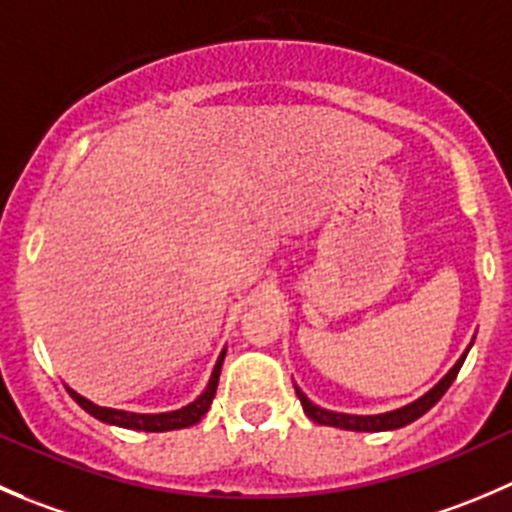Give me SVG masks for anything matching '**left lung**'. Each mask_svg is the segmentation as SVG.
<instances>
[{"instance_id":"8db88e82","label":"left lung","mask_w":512,"mask_h":512,"mask_svg":"<svg viewBox=\"0 0 512 512\" xmlns=\"http://www.w3.org/2000/svg\"><path fill=\"white\" fill-rule=\"evenodd\" d=\"M475 340V337H473ZM470 347H473V342H470L468 347H465V352L460 355V360L455 362L453 367H450L448 372H445L443 380L435 385L433 390H428V393L423 395V398L413 400V403L403 405V408L398 410H390V413H380V415H350V413H335V410H325L320 408V405L312 403L310 398H307L305 393H302L300 388L295 385V393L297 398H300L302 403V410H305L307 418L312 420V423L317 425H330V428H342V430H355V433H380V430H398V428H405V425H410L413 420H418L420 415L428 413L430 408H433L435 403H438L440 398L445 395V390L453 385V380L458 377L460 367H463L465 362V355L470 352Z\"/></svg>"}]
</instances>
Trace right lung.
Returning a JSON list of instances; mask_svg holds the SVG:
<instances>
[{
    "instance_id": "add662e5",
    "label": "right lung",
    "mask_w": 512,
    "mask_h": 512,
    "mask_svg": "<svg viewBox=\"0 0 512 512\" xmlns=\"http://www.w3.org/2000/svg\"><path fill=\"white\" fill-rule=\"evenodd\" d=\"M225 352L227 350H222L220 357H217L215 370H212L205 393H202L197 400H192L190 405H185V408L172 410V413H127V410H114V408L94 405L92 400L82 398V395L74 393L72 388H67V393L72 395L74 403H77L82 410H87L92 418L102 420V423L107 425H117V428L145 430V433H167V430L190 428V425L200 423V420L205 418L207 410H210L212 398H215L217 393V382H220V370H222V360H225Z\"/></svg>"
}]
</instances>
